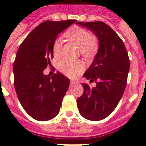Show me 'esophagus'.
Wrapping results in <instances>:
<instances>
[{"label": "esophagus", "instance_id": "esophagus-1", "mask_svg": "<svg viewBox=\"0 0 146 146\" xmlns=\"http://www.w3.org/2000/svg\"><path fill=\"white\" fill-rule=\"evenodd\" d=\"M78 84V81H76V80H71V81H70V84H71V85H75V84Z\"/></svg>", "mask_w": 146, "mask_h": 146}]
</instances>
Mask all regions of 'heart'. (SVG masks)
<instances>
[{
    "label": "heart",
    "instance_id": "obj_1",
    "mask_svg": "<svg viewBox=\"0 0 146 146\" xmlns=\"http://www.w3.org/2000/svg\"><path fill=\"white\" fill-rule=\"evenodd\" d=\"M67 36L75 42L81 48L84 55H88L93 52L96 47V42L89 32L80 27H73L66 34ZM61 41L57 39L53 45V53L55 56L60 52ZM84 69V65L79 61L63 60L59 64V70L65 76L75 77L81 73Z\"/></svg>",
    "mask_w": 146,
    "mask_h": 146
}]
</instances>
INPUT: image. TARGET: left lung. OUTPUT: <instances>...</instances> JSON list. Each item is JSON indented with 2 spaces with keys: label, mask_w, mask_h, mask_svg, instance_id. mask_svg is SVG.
Segmentation results:
<instances>
[{
  "label": "left lung",
  "mask_w": 146,
  "mask_h": 146,
  "mask_svg": "<svg viewBox=\"0 0 146 146\" xmlns=\"http://www.w3.org/2000/svg\"><path fill=\"white\" fill-rule=\"evenodd\" d=\"M91 30L97 37L99 48L92 65L84 74L95 88L83 84L84 94L77 99L81 115L99 121L108 117L117 106L127 85L130 60L122 39L102 21L77 22Z\"/></svg>",
  "instance_id": "1"
}]
</instances>
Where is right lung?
<instances>
[{
    "label": "right lung",
    "mask_w": 146,
    "mask_h": 146,
    "mask_svg": "<svg viewBox=\"0 0 146 146\" xmlns=\"http://www.w3.org/2000/svg\"><path fill=\"white\" fill-rule=\"evenodd\" d=\"M75 22H42L30 32L16 53L13 68L16 94L27 114L36 120H50L60 111L70 80L60 72L50 76L43 71L51 64L58 35Z\"/></svg>",
    "instance_id": "add662e5"
}]
</instances>
